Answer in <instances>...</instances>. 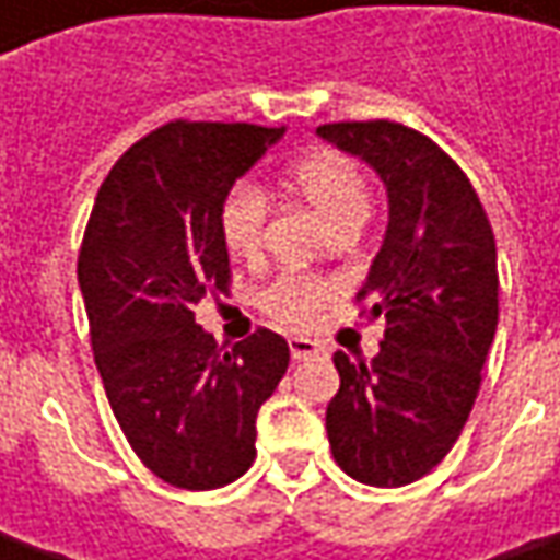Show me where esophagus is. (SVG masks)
Returning <instances> with one entry per match:
<instances>
[{
	"label": "esophagus",
	"instance_id": "34e87169",
	"mask_svg": "<svg viewBox=\"0 0 560 560\" xmlns=\"http://www.w3.org/2000/svg\"><path fill=\"white\" fill-rule=\"evenodd\" d=\"M317 352H320V346L314 339H308V336H290V355L295 361H305V358L317 355Z\"/></svg>",
	"mask_w": 560,
	"mask_h": 560
}]
</instances>
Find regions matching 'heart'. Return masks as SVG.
I'll use <instances>...</instances> for the list:
<instances>
[{"label":"heart","instance_id":"b5f03b06","mask_svg":"<svg viewBox=\"0 0 560 560\" xmlns=\"http://www.w3.org/2000/svg\"><path fill=\"white\" fill-rule=\"evenodd\" d=\"M290 186L312 205L314 211L339 230V226L361 224L371 211V186L349 155L334 149H317L299 159L290 167ZM270 202L265 189L255 184H233L221 199L218 224L224 246L243 258L255 261L265 248V226H268ZM334 295V283L320 273L287 270L277 273L265 290L258 292V308L290 327L314 324L324 305Z\"/></svg>","mask_w":560,"mask_h":560}]
</instances>
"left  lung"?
<instances>
[{"label": "left lung", "instance_id": "1", "mask_svg": "<svg viewBox=\"0 0 560 560\" xmlns=\"http://www.w3.org/2000/svg\"><path fill=\"white\" fill-rule=\"evenodd\" d=\"M317 133L361 155L389 192L386 240L355 295L386 330L371 364L334 355L330 448L358 483H415L448 455L480 393L499 324L492 224L467 174L415 127L339 120Z\"/></svg>", "mask_w": 560, "mask_h": 560}]
</instances>
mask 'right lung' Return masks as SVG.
<instances>
[{
  "instance_id": "1",
  "label": "right lung",
  "mask_w": 560,
  "mask_h": 560,
  "mask_svg": "<svg viewBox=\"0 0 560 560\" xmlns=\"http://www.w3.org/2000/svg\"><path fill=\"white\" fill-rule=\"evenodd\" d=\"M283 127L167 120L137 140L98 186L77 255L90 342L130 448L177 489H218L255 462V418L290 364L258 327L233 349L192 308L230 292L218 211L236 177Z\"/></svg>"
}]
</instances>
